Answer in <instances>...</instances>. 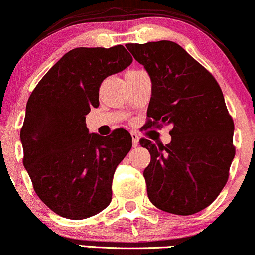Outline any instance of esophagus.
I'll list each match as a JSON object with an SVG mask.
<instances>
[{"label":"esophagus","instance_id":"34e87169","mask_svg":"<svg viewBox=\"0 0 255 255\" xmlns=\"http://www.w3.org/2000/svg\"><path fill=\"white\" fill-rule=\"evenodd\" d=\"M131 137H132V146L133 147H136V146L138 145V141H140L138 135L136 132H131Z\"/></svg>","mask_w":255,"mask_h":255}]
</instances>
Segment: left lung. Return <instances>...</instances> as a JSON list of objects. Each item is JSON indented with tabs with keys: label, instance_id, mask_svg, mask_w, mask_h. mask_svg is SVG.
Instances as JSON below:
<instances>
[{
	"label": "left lung",
	"instance_id": "8db88e82",
	"mask_svg": "<svg viewBox=\"0 0 255 255\" xmlns=\"http://www.w3.org/2000/svg\"><path fill=\"white\" fill-rule=\"evenodd\" d=\"M151 79L147 127L170 125L171 142L142 138L151 155L143 171L147 196L165 212L205 210L223 190L234 158V124L213 75L171 41L128 44Z\"/></svg>",
	"mask_w": 255,
	"mask_h": 255
}]
</instances>
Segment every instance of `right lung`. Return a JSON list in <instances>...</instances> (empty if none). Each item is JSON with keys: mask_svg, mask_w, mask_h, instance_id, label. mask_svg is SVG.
Listing matches in <instances>:
<instances>
[{"mask_svg": "<svg viewBox=\"0 0 255 255\" xmlns=\"http://www.w3.org/2000/svg\"><path fill=\"white\" fill-rule=\"evenodd\" d=\"M131 63L123 45L75 48L48 70L27 102L24 168L38 197L64 218H88L112 201L114 172L132 138L124 128L107 137L90 133L85 115L99 107L103 80Z\"/></svg>", "mask_w": 255, "mask_h": 255, "instance_id": "right-lung-1", "label": "right lung"}]
</instances>
